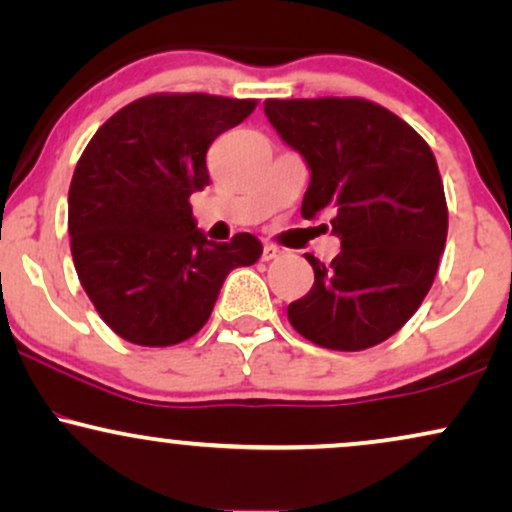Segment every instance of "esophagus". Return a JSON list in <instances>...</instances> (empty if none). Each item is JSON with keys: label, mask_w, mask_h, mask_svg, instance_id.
I'll return each instance as SVG.
<instances>
[{"label": "esophagus", "mask_w": 512, "mask_h": 512, "mask_svg": "<svg viewBox=\"0 0 512 512\" xmlns=\"http://www.w3.org/2000/svg\"><path fill=\"white\" fill-rule=\"evenodd\" d=\"M283 255V252L281 250H278L276 248V245H264V248H262V260L264 262H271V260H276V257H281Z\"/></svg>", "instance_id": "esophagus-1"}]
</instances>
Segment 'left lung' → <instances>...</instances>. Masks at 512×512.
<instances>
[{
  "mask_svg": "<svg viewBox=\"0 0 512 512\" xmlns=\"http://www.w3.org/2000/svg\"><path fill=\"white\" fill-rule=\"evenodd\" d=\"M264 113L312 179L302 217L333 212L340 255L316 262L314 286L288 304L302 338L359 352L416 314L435 281L449 212L437 160L404 120L366 99H267Z\"/></svg>",
  "mask_w": 512,
  "mask_h": 512,
  "instance_id": "8db88e82",
  "label": "left lung"
}]
</instances>
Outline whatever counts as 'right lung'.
Returning <instances> with one entry per match:
<instances>
[{"instance_id":"add662e5","label":"right lung","mask_w":512,"mask_h":512,"mask_svg":"<svg viewBox=\"0 0 512 512\" xmlns=\"http://www.w3.org/2000/svg\"><path fill=\"white\" fill-rule=\"evenodd\" d=\"M255 106L210 94L144 96L103 122L77 160L70 252L84 293L122 340H189L208 323L229 271L260 260L252 234L208 241L189 203L210 184L212 141Z\"/></svg>"}]
</instances>
